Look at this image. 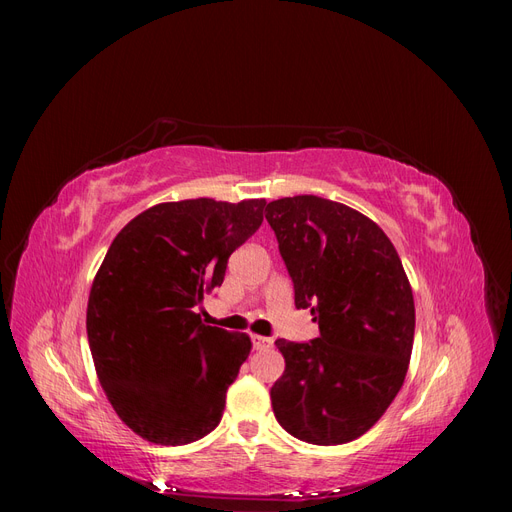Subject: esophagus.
Listing matches in <instances>:
<instances>
[{
	"label": "esophagus",
	"instance_id": "obj_1",
	"mask_svg": "<svg viewBox=\"0 0 512 512\" xmlns=\"http://www.w3.org/2000/svg\"><path fill=\"white\" fill-rule=\"evenodd\" d=\"M252 346L254 350H269L273 346V339L265 335H252Z\"/></svg>",
	"mask_w": 512,
	"mask_h": 512
}]
</instances>
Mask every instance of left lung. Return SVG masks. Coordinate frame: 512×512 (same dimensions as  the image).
I'll return each instance as SVG.
<instances>
[{
    "label": "left lung",
    "mask_w": 512,
    "mask_h": 512,
    "mask_svg": "<svg viewBox=\"0 0 512 512\" xmlns=\"http://www.w3.org/2000/svg\"><path fill=\"white\" fill-rule=\"evenodd\" d=\"M294 305L312 309L320 335L277 339L286 361L271 386L277 423L309 444L352 442L378 423L404 384L414 342V297L384 230L318 196L267 205Z\"/></svg>",
    "instance_id": "left-lung-1"
}]
</instances>
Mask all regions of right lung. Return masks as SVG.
Returning <instances> with one entry per match:
<instances>
[{
  "mask_svg": "<svg viewBox=\"0 0 512 512\" xmlns=\"http://www.w3.org/2000/svg\"><path fill=\"white\" fill-rule=\"evenodd\" d=\"M265 205L162 203L108 247L89 292L87 339L108 401L141 438L181 446L218 427L252 342L207 327L194 307L222 286L228 256L260 228Z\"/></svg>",
  "mask_w": 512,
  "mask_h": 512,
  "instance_id": "1",
  "label": "right lung"
}]
</instances>
